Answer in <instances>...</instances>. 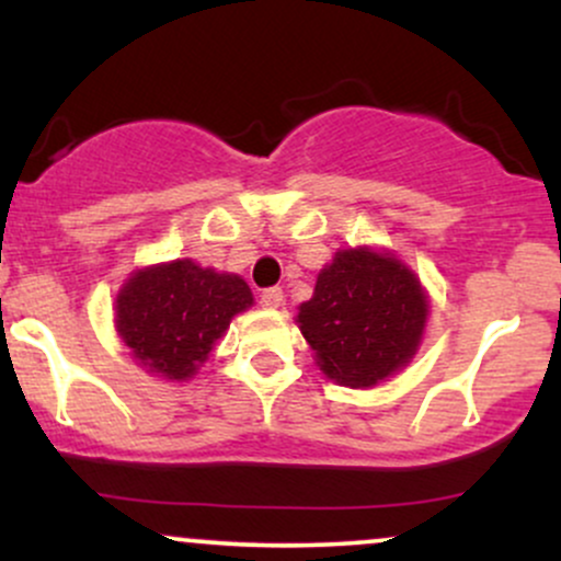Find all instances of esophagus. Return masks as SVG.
<instances>
[{
	"label": "esophagus",
	"mask_w": 561,
	"mask_h": 561,
	"mask_svg": "<svg viewBox=\"0 0 561 561\" xmlns=\"http://www.w3.org/2000/svg\"><path fill=\"white\" fill-rule=\"evenodd\" d=\"M285 302V293L279 287H268L261 293V306L263 308H279Z\"/></svg>",
	"instance_id": "obj_1"
}]
</instances>
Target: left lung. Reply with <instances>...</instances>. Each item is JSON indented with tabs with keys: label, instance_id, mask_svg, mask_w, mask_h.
<instances>
[{
	"label": "left lung",
	"instance_id": "obj_1",
	"mask_svg": "<svg viewBox=\"0 0 561 561\" xmlns=\"http://www.w3.org/2000/svg\"><path fill=\"white\" fill-rule=\"evenodd\" d=\"M430 317L420 276L390 250H337L298 306V327L321 375L345 388H375L411 364Z\"/></svg>",
	"mask_w": 561,
	"mask_h": 561
}]
</instances>
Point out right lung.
I'll list each match as a JSON object with an SVG mask.
<instances>
[{"instance_id":"obj_1","label":"right lung","mask_w":561,"mask_h":561,"mask_svg":"<svg viewBox=\"0 0 561 561\" xmlns=\"http://www.w3.org/2000/svg\"><path fill=\"white\" fill-rule=\"evenodd\" d=\"M250 306L253 293L242 276L176 259L128 274L115 295V332L141 369L186 382Z\"/></svg>"}]
</instances>
